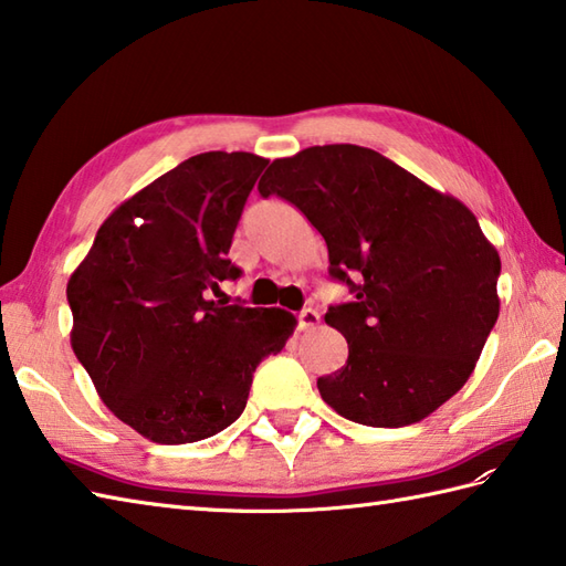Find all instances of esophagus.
<instances>
[{
  "mask_svg": "<svg viewBox=\"0 0 566 566\" xmlns=\"http://www.w3.org/2000/svg\"><path fill=\"white\" fill-rule=\"evenodd\" d=\"M318 323H321V316L314 308H304L302 314H298V331H311V328H316Z\"/></svg>",
  "mask_w": 566,
  "mask_h": 566,
  "instance_id": "esophagus-1",
  "label": "esophagus"
}]
</instances>
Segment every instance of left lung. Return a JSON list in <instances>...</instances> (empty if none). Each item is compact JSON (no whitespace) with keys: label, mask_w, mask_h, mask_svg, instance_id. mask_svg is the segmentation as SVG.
<instances>
[{"label":"left lung","mask_w":566,"mask_h":566,"mask_svg":"<svg viewBox=\"0 0 566 566\" xmlns=\"http://www.w3.org/2000/svg\"><path fill=\"white\" fill-rule=\"evenodd\" d=\"M258 189L306 216L355 292L326 314L347 340V363L318 379L335 413L401 428L464 387L499 318L501 258L460 199L353 143L274 160Z\"/></svg>","instance_id":"obj_1"}]
</instances>
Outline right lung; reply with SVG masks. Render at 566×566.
<instances>
[{
	"label": "right lung",
	"instance_id": "add662e5",
	"mask_svg": "<svg viewBox=\"0 0 566 566\" xmlns=\"http://www.w3.org/2000/svg\"><path fill=\"white\" fill-rule=\"evenodd\" d=\"M270 160L201 153L106 216L67 280L70 345L106 408L160 444L211 438L243 413L252 371L296 328L284 308L221 306L250 189Z\"/></svg>",
	"mask_w": 566,
	"mask_h": 566
}]
</instances>
